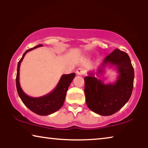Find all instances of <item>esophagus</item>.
I'll use <instances>...</instances> for the list:
<instances>
[{"label": "esophagus", "mask_w": 148, "mask_h": 148, "mask_svg": "<svg viewBox=\"0 0 148 148\" xmlns=\"http://www.w3.org/2000/svg\"><path fill=\"white\" fill-rule=\"evenodd\" d=\"M85 73H86V71H85L84 69L79 68V69H77L76 74L77 75H80V76H82V75H84Z\"/></svg>", "instance_id": "1"}]
</instances>
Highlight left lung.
Wrapping results in <instances>:
<instances>
[{
  "label": "left lung",
  "mask_w": 148,
  "mask_h": 148,
  "mask_svg": "<svg viewBox=\"0 0 148 148\" xmlns=\"http://www.w3.org/2000/svg\"><path fill=\"white\" fill-rule=\"evenodd\" d=\"M107 66L114 67L119 74L114 83L105 84L95 76L94 71L84 77L85 96L87 106L101 116H111L123 107L131 96L134 72L128 54L118 49L104 59L97 75L103 74Z\"/></svg>",
  "instance_id": "8db88e82"
}]
</instances>
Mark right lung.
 Listing matches in <instances>:
<instances>
[{"mask_svg": "<svg viewBox=\"0 0 148 148\" xmlns=\"http://www.w3.org/2000/svg\"><path fill=\"white\" fill-rule=\"evenodd\" d=\"M43 45L40 44L32 48L29 49L25 52L21 59L17 64V76H16V88L20 99L23 104L34 113L40 116H47L57 112L62 106L66 97L67 90L70 84L74 78L76 74L71 73L69 74H63L60 79L53 91L48 94L40 97H31L25 93L21 89L19 84V68L21 62L23 61L25 56L27 52L41 47Z\"/></svg>", "mask_w": 148, "mask_h": 148, "instance_id": "add662e5", "label": "right lung"}]
</instances>
